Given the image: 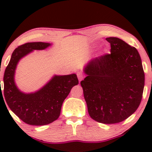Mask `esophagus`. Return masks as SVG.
Returning <instances> with one entry per match:
<instances>
[{"mask_svg":"<svg viewBox=\"0 0 152 152\" xmlns=\"http://www.w3.org/2000/svg\"><path fill=\"white\" fill-rule=\"evenodd\" d=\"M77 76H78V80H79V81H81V80H83V78H84V75H83L81 72H78L77 73Z\"/></svg>","mask_w":152,"mask_h":152,"instance_id":"esophagus-1","label":"esophagus"}]
</instances>
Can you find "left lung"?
I'll use <instances>...</instances> for the list:
<instances>
[{
	"mask_svg": "<svg viewBox=\"0 0 152 152\" xmlns=\"http://www.w3.org/2000/svg\"><path fill=\"white\" fill-rule=\"evenodd\" d=\"M111 53L95 58L81 81L91 118L111 124L124 121L142 102L144 72L137 48L116 37L106 38Z\"/></svg>",
	"mask_w": 152,
	"mask_h": 152,
	"instance_id": "8db88e82",
	"label": "left lung"
}]
</instances>
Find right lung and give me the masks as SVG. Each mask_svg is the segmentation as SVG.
Listing matches in <instances>:
<instances>
[{"label":"right lung","instance_id":"right-lung-1","mask_svg":"<svg viewBox=\"0 0 152 152\" xmlns=\"http://www.w3.org/2000/svg\"><path fill=\"white\" fill-rule=\"evenodd\" d=\"M50 45L33 42L19 46L12 53L4 73L3 96L7 104L20 119L29 125L43 126L58 119L63 102L72 87L78 84L77 76L74 74L55 76L46 86L34 94H24L18 89L14 82V74L18 61L33 50L45 49ZM0 94H2L1 90Z\"/></svg>","mask_w":152,"mask_h":152}]
</instances>
